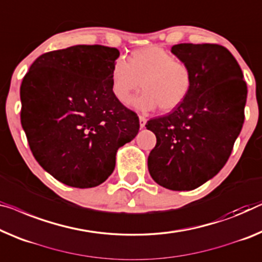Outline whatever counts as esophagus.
Wrapping results in <instances>:
<instances>
[{
    "label": "esophagus",
    "mask_w": 262,
    "mask_h": 262,
    "mask_svg": "<svg viewBox=\"0 0 262 262\" xmlns=\"http://www.w3.org/2000/svg\"><path fill=\"white\" fill-rule=\"evenodd\" d=\"M139 120H140V128H144V126H146V122H147L146 118H144V116H142V115H140Z\"/></svg>",
    "instance_id": "34e87169"
}]
</instances>
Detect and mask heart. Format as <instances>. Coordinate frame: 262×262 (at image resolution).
Returning a JSON list of instances; mask_svg holds the SVG:
<instances>
[{"label":"heart","mask_w":262,"mask_h":262,"mask_svg":"<svg viewBox=\"0 0 262 262\" xmlns=\"http://www.w3.org/2000/svg\"><path fill=\"white\" fill-rule=\"evenodd\" d=\"M111 92L121 104H128L133 94L143 92L133 101L141 111L160 108L169 113L187 100L193 88V72L185 61L158 46L130 53L127 62L118 58L109 75Z\"/></svg>","instance_id":"heart-1"}]
</instances>
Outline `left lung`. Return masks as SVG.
Wrapping results in <instances>:
<instances>
[{
    "label": "left lung",
    "mask_w": 262,
    "mask_h": 262,
    "mask_svg": "<svg viewBox=\"0 0 262 262\" xmlns=\"http://www.w3.org/2000/svg\"><path fill=\"white\" fill-rule=\"evenodd\" d=\"M171 53L193 72L180 107L148 121L156 136L148 156L153 180L171 190H192L222 169L245 121L247 85L231 52L215 43H180Z\"/></svg>",
    "instance_id": "left-lung-1"
}]
</instances>
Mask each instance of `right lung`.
Returning <instances> with one entry per match:
<instances>
[{
  "mask_svg": "<svg viewBox=\"0 0 262 262\" xmlns=\"http://www.w3.org/2000/svg\"><path fill=\"white\" fill-rule=\"evenodd\" d=\"M120 52L73 46L38 56L23 77L21 124L45 170L76 188L101 185L121 146L139 133V116L116 101L109 75Z\"/></svg>",
  "mask_w": 262,
  "mask_h": 262,
  "instance_id": "obj_1",
  "label": "right lung"
}]
</instances>
